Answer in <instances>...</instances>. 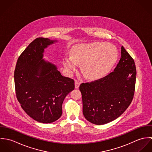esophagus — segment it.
<instances>
[{"label":"esophagus","instance_id":"34e87169","mask_svg":"<svg viewBox=\"0 0 152 152\" xmlns=\"http://www.w3.org/2000/svg\"><path fill=\"white\" fill-rule=\"evenodd\" d=\"M80 83L78 81H75V88H78L80 87Z\"/></svg>","mask_w":152,"mask_h":152}]
</instances>
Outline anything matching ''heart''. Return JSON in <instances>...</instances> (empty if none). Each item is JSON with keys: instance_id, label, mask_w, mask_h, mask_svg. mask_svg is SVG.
Masks as SVG:
<instances>
[{"instance_id": "obj_1", "label": "heart", "mask_w": 152, "mask_h": 152, "mask_svg": "<svg viewBox=\"0 0 152 152\" xmlns=\"http://www.w3.org/2000/svg\"><path fill=\"white\" fill-rule=\"evenodd\" d=\"M119 56L118 50L113 44L104 42L79 44L72 47L70 55L63 58L66 71L71 74L81 64L83 75L89 80L100 78L112 69Z\"/></svg>"}]
</instances>
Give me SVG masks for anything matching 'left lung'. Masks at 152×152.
<instances>
[{
    "instance_id": "left-lung-1",
    "label": "left lung",
    "mask_w": 152,
    "mask_h": 152,
    "mask_svg": "<svg viewBox=\"0 0 152 152\" xmlns=\"http://www.w3.org/2000/svg\"><path fill=\"white\" fill-rule=\"evenodd\" d=\"M136 75L134 61L122 46L121 58L113 72L80 86L83 115L87 121L101 125L119 117L133 99Z\"/></svg>"
}]
</instances>
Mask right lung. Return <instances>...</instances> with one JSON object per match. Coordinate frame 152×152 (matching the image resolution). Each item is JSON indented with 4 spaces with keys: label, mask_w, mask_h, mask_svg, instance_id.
Returning <instances> with one entry per match:
<instances>
[{
    "label": "right lung",
    "mask_w": 152,
    "mask_h": 152,
    "mask_svg": "<svg viewBox=\"0 0 152 152\" xmlns=\"http://www.w3.org/2000/svg\"><path fill=\"white\" fill-rule=\"evenodd\" d=\"M57 42L39 37L19 56L14 79L18 101L34 120L50 124L61 116L65 96L74 89V81L63 77L54 64L43 58L44 49Z\"/></svg>",
    "instance_id": "add662e5"
}]
</instances>
